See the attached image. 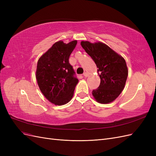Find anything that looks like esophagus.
<instances>
[{
    "label": "esophagus",
    "instance_id": "obj_1",
    "mask_svg": "<svg viewBox=\"0 0 156 156\" xmlns=\"http://www.w3.org/2000/svg\"><path fill=\"white\" fill-rule=\"evenodd\" d=\"M83 75L85 77H87L88 76V73H87V72H84V73H83Z\"/></svg>",
    "mask_w": 156,
    "mask_h": 156
}]
</instances>
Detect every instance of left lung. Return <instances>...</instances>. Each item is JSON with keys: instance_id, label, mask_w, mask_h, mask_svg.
<instances>
[{"instance_id": "left-lung-1", "label": "left lung", "mask_w": 156, "mask_h": 156, "mask_svg": "<svg viewBox=\"0 0 156 156\" xmlns=\"http://www.w3.org/2000/svg\"><path fill=\"white\" fill-rule=\"evenodd\" d=\"M82 48L96 63L100 84L93 90L92 95L100 103L114 101L123 90L128 71L124 58L101 42L81 41Z\"/></svg>"}]
</instances>
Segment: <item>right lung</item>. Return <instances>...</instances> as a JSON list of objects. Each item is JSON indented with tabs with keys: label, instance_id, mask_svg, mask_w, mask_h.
Segmentation results:
<instances>
[{
	"label": "right lung",
	"instance_id": "right-lung-1",
	"mask_svg": "<svg viewBox=\"0 0 156 156\" xmlns=\"http://www.w3.org/2000/svg\"><path fill=\"white\" fill-rule=\"evenodd\" d=\"M77 41L56 42L38 60L36 69L37 84L44 96L56 105L69 102L79 80L69 62Z\"/></svg>",
	"mask_w": 156,
	"mask_h": 156
}]
</instances>
